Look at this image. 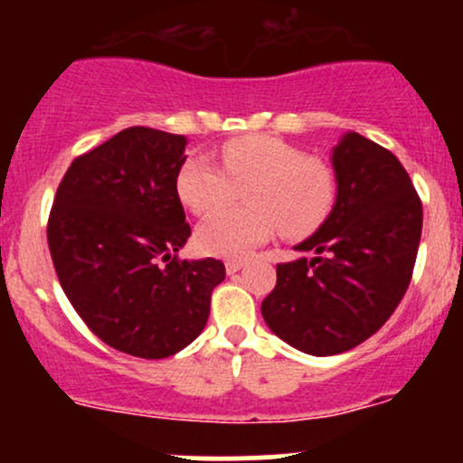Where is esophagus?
I'll use <instances>...</instances> for the list:
<instances>
[{
    "label": "esophagus",
    "mask_w": 463,
    "mask_h": 463,
    "mask_svg": "<svg viewBox=\"0 0 463 463\" xmlns=\"http://www.w3.org/2000/svg\"><path fill=\"white\" fill-rule=\"evenodd\" d=\"M241 268H243V259H228V261H226V272L228 274H235Z\"/></svg>",
    "instance_id": "esophagus-1"
}]
</instances>
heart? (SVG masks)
Wrapping results in <instances>:
<instances>
[{
  "label": "heart",
  "instance_id": "b5f03b06",
  "mask_svg": "<svg viewBox=\"0 0 463 463\" xmlns=\"http://www.w3.org/2000/svg\"><path fill=\"white\" fill-rule=\"evenodd\" d=\"M222 167L211 158L191 156L176 178L178 198L195 215H210L246 188L248 210L222 212L198 228L202 252L243 259L276 235H311L331 213L337 178L322 161L272 135H250L220 147Z\"/></svg>",
  "mask_w": 463,
  "mask_h": 463
}]
</instances>
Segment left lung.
<instances>
[{
	"mask_svg": "<svg viewBox=\"0 0 463 463\" xmlns=\"http://www.w3.org/2000/svg\"><path fill=\"white\" fill-rule=\"evenodd\" d=\"M333 169L331 215L296 246L313 257L276 265V287L261 302L272 333L316 357L346 353L390 320L422 235V202L390 150L348 132L335 146Z\"/></svg>",
	"mask_w": 463,
	"mask_h": 463,
	"instance_id": "left-lung-1",
	"label": "left lung"
}]
</instances>
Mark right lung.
I'll use <instances>...</instances> for the list:
<instances>
[{
	"label": "right lung",
	"mask_w": 463,
	"mask_h": 463,
	"mask_svg": "<svg viewBox=\"0 0 463 463\" xmlns=\"http://www.w3.org/2000/svg\"><path fill=\"white\" fill-rule=\"evenodd\" d=\"M183 135L132 126L69 165L47 222L62 291L91 331L119 353L165 359L189 346L224 280L217 259L183 261L176 178Z\"/></svg>",
	"instance_id": "obj_1"
}]
</instances>
